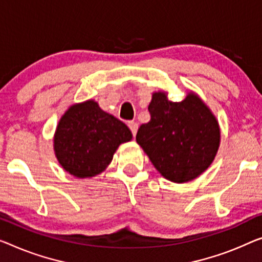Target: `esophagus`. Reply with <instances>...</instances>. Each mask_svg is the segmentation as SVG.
Segmentation results:
<instances>
[{"instance_id":"obj_1","label":"esophagus","mask_w":262,"mask_h":262,"mask_svg":"<svg viewBox=\"0 0 262 262\" xmlns=\"http://www.w3.org/2000/svg\"><path fill=\"white\" fill-rule=\"evenodd\" d=\"M128 127H129V129L132 130L133 135H136V132H138V128H139V124L134 122V121H130V122H128Z\"/></svg>"}]
</instances>
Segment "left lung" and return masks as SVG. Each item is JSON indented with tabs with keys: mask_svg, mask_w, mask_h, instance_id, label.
Listing matches in <instances>:
<instances>
[{
	"mask_svg": "<svg viewBox=\"0 0 262 262\" xmlns=\"http://www.w3.org/2000/svg\"><path fill=\"white\" fill-rule=\"evenodd\" d=\"M148 111L150 121L140 126L136 142L156 170L175 183L200 177L215 159L221 139L208 106L193 92L181 102H171L166 92H155Z\"/></svg>",
	"mask_w": 262,
	"mask_h": 262,
	"instance_id": "8db88e82",
	"label": "left lung"
}]
</instances>
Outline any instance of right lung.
Instances as JSON below:
<instances>
[{
    "label": "right lung",
    "instance_id": "1",
    "mask_svg": "<svg viewBox=\"0 0 262 262\" xmlns=\"http://www.w3.org/2000/svg\"><path fill=\"white\" fill-rule=\"evenodd\" d=\"M132 132L122 121L100 108L94 100L70 106L58 121L54 151L58 163L73 177L84 179L102 173Z\"/></svg>",
    "mask_w": 262,
    "mask_h": 262
}]
</instances>
